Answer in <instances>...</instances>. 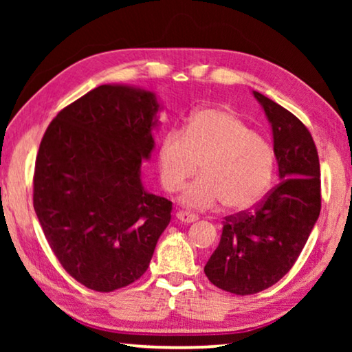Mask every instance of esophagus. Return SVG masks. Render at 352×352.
Returning a JSON list of instances; mask_svg holds the SVG:
<instances>
[{"label":"esophagus","instance_id":"obj_1","mask_svg":"<svg viewBox=\"0 0 352 352\" xmlns=\"http://www.w3.org/2000/svg\"><path fill=\"white\" fill-rule=\"evenodd\" d=\"M176 219L177 221H181V223H186V224H190V223H195L197 219V216L195 214H189V213H186V211H177L176 213Z\"/></svg>","mask_w":352,"mask_h":352}]
</instances>
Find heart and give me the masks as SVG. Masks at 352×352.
<instances>
[{
	"instance_id": "b5f03b06",
	"label": "heart",
	"mask_w": 352,
	"mask_h": 352,
	"mask_svg": "<svg viewBox=\"0 0 352 352\" xmlns=\"http://www.w3.org/2000/svg\"><path fill=\"white\" fill-rule=\"evenodd\" d=\"M201 175L181 190L179 204L205 211L224 204L234 213L252 210L264 199L276 175V153L239 115L205 107L190 115L184 131H168L158 147L160 182L177 190L187 177Z\"/></svg>"
}]
</instances>
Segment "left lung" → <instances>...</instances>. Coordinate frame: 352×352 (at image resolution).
<instances>
[{"label":"left lung","instance_id":"1","mask_svg":"<svg viewBox=\"0 0 352 352\" xmlns=\"http://www.w3.org/2000/svg\"><path fill=\"white\" fill-rule=\"evenodd\" d=\"M253 96L271 124L280 184L253 211L226 218L205 264L213 285L242 296L266 290L290 271L320 213V165L311 133L272 99Z\"/></svg>","mask_w":352,"mask_h":352}]
</instances>
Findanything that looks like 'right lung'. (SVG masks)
Listing matches in <instances>:
<instances>
[{
	"label": "right lung",
	"mask_w": 352,
	"mask_h": 352,
	"mask_svg": "<svg viewBox=\"0 0 352 352\" xmlns=\"http://www.w3.org/2000/svg\"><path fill=\"white\" fill-rule=\"evenodd\" d=\"M163 105L153 91L100 85L57 113L36 155L33 206L62 267L96 292L136 282L171 221L142 162Z\"/></svg>",
	"instance_id": "add662e5"
}]
</instances>
